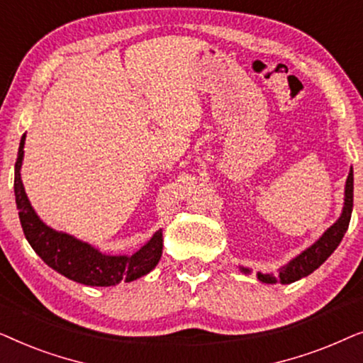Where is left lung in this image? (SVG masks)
<instances>
[{
    "label": "left lung",
    "instance_id": "8db88e82",
    "mask_svg": "<svg viewBox=\"0 0 363 363\" xmlns=\"http://www.w3.org/2000/svg\"><path fill=\"white\" fill-rule=\"evenodd\" d=\"M352 206H354V170L350 168V173L345 182L344 210H342L339 220L314 245L307 247L306 251H302L299 256H296L286 266H282L277 274H262V272H257V279L261 282H266V284H276V282H279V284H291V282L299 281L301 277H306L311 272H314L337 250V246L340 245L342 238H344L347 228H349ZM241 271L246 272V274L250 272V269H245V267H241Z\"/></svg>",
    "mask_w": 363,
    "mask_h": 363
}]
</instances>
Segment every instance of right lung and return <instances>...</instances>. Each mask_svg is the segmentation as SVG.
<instances>
[{
    "instance_id": "obj_1",
    "label": "right lung",
    "mask_w": 363,
    "mask_h": 363,
    "mask_svg": "<svg viewBox=\"0 0 363 363\" xmlns=\"http://www.w3.org/2000/svg\"><path fill=\"white\" fill-rule=\"evenodd\" d=\"M24 140L26 133L19 142L18 158L14 163V196L24 236L36 255L59 274L86 286H116L121 281L130 282L148 274L160 261L162 230H158L152 240L132 256H111L104 255L89 242L52 230L39 220L21 182Z\"/></svg>"
}]
</instances>
